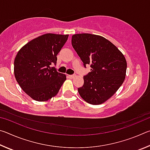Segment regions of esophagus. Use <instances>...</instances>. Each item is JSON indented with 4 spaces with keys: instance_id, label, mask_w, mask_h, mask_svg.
<instances>
[{
    "instance_id": "1",
    "label": "esophagus",
    "mask_w": 150,
    "mask_h": 150,
    "mask_svg": "<svg viewBox=\"0 0 150 150\" xmlns=\"http://www.w3.org/2000/svg\"><path fill=\"white\" fill-rule=\"evenodd\" d=\"M68 77H69L70 79H73L76 77V75H75V74L74 75H69Z\"/></svg>"
}]
</instances>
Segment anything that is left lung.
<instances>
[{"instance_id":"obj_1","label":"left lung","mask_w":150,"mask_h":150,"mask_svg":"<svg viewBox=\"0 0 150 150\" xmlns=\"http://www.w3.org/2000/svg\"><path fill=\"white\" fill-rule=\"evenodd\" d=\"M71 44L86 68L91 67L83 77L84 84L78 88L80 96L91 105H100L110 98L122 84L127 63L115 45L100 35L75 34Z\"/></svg>"}]
</instances>
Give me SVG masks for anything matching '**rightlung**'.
Wrapping results in <instances>:
<instances>
[{
  "label": "right lung",
  "mask_w": 150,
  "mask_h": 150,
  "mask_svg": "<svg viewBox=\"0 0 150 150\" xmlns=\"http://www.w3.org/2000/svg\"><path fill=\"white\" fill-rule=\"evenodd\" d=\"M68 36L42 35L18 52L14 63L15 77L22 90L34 100L42 102L51 99L66 80V75L58 73L54 66Z\"/></svg>",
  "instance_id": "obj_1"
}]
</instances>
